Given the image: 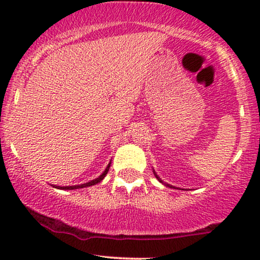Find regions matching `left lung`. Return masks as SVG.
Wrapping results in <instances>:
<instances>
[{
    "instance_id": "1",
    "label": "left lung",
    "mask_w": 260,
    "mask_h": 260,
    "mask_svg": "<svg viewBox=\"0 0 260 260\" xmlns=\"http://www.w3.org/2000/svg\"><path fill=\"white\" fill-rule=\"evenodd\" d=\"M153 172H154V175H155V177H156V178H157V180H159V181H160V182H161V183H164V182H162V181H161V180H160V177H159V176H157V175H156V174H155V171H153ZM165 186H168V187H171V188H175V187H174V186H170V184H168V183H165Z\"/></svg>"
}]
</instances>
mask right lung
<instances>
[{
	"label": "right lung",
	"instance_id": "add662e5",
	"mask_svg": "<svg viewBox=\"0 0 260 260\" xmlns=\"http://www.w3.org/2000/svg\"><path fill=\"white\" fill-rule=\"evenodd\" d=\"M110 165H111V162H110L109 165H107V168L105 169V171L103 172V175H100L99 177H98V178H95V180H92V181H90V182H88V183H84V184H79V186H67V187L53 186V187H55V188H59V189H78V188H84V187H89V186H94V184L99 183V182H101V181L104 180V177H105V176H106L107 171H109V169H110Z\"/></svg>",
	"mask_w": 260,
	"mask_h": 260
}]
</instances>
